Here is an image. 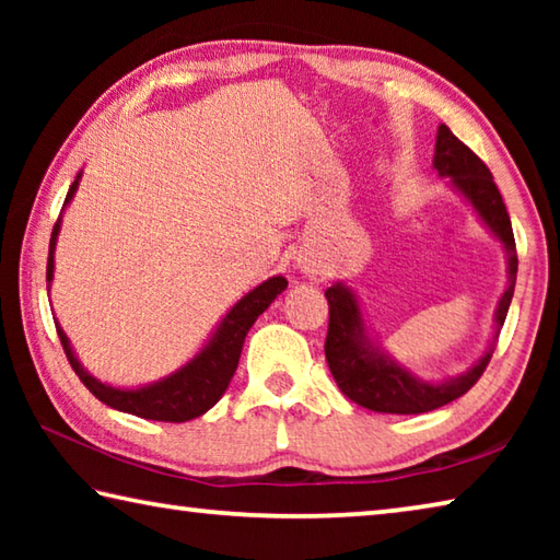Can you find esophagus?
I'll return each mask as SVG.
<instances>
[{"label": "esophagus", "mask_w": 560, "mask_h": 560, "mask_svg": "<svg viewBox=\"0 0 560 560\" xmlns=\"http://www.w3.org/2000/svg\"><path fill=\"white\" fill-rule=\"evenodd\" d=\"M306 271H314V267H306Z\"/></svg>", "instance_id": "34e87169"}]
</instances>
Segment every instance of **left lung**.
<instances>
[{
    "label": "left lung",
    "instance_id": "8db88e82",
    "mask_svg": "<svg viewBox=\"0 0 560 560\" xmlns=\"http://www.w3.org/2000/svg\"><path fill=\"white\" fill-rule=\"evenodd\" d=\"M432 167L440 177H447L454 192L462 195L471 207L481 224L497 236L506 252V289L501 293L494 311V336L489 340L477 363L457 377H447L442 383H430L412 375L402 368L387 350L377 343L365 326L363 311L358 296L343 281H336L326 289L328 299V336H326V360L330 375L338 383L340 393L360 407L387 415H420L438 410V407L457 400L487 371L491 353L497 348L499 330L504 326L511 299L516 287V244L511 232V220L506 205L501 200L499 187L494 185L489 167L471 153V150L454 136L447 126L438 128Z\"/></svg>",
    "mask_w": 560,
    "mask_h": 560
}]
</instances>
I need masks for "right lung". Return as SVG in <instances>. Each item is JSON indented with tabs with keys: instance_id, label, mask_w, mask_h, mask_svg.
I'll use <instances>...</instances> for the list:
<instances>
[{
	"instance_id": "add662e5",
	"label": "right lung",
	"mask_w": 560,
	"mask_h": 560,
	"mask_svg": "<svg viewBox=\"0 0 560 560\" xmlns=\"http://www.w3.org/2000/svg\"><path fill=\"white\" fill-rule=\"evenodd\" d=\"M79 183H81V173L75 175L69 195H66L63 210L71 205L75 189H79ZM59 232H61V214L54 224L51 242H49V261H46V283H49V287L46 289H51V281H54V252H56ZM287 287L289 281L283 277H271L264 283H259L257 289L244 293V296L236 301L230 311H226L220 324H217L214 334L200 348V353L189 358L185 365H179L175 373H170L155 383H148L140 387H113L108 383H101L98 377H93L86 368L81 365V360L75 358L71 340L63 334L59 320L54 318V324H56V330H59L66 358H69L75 375L81 377V383L86 385L101 402H106L108 407H113V410L145 417V420L187 422L205 415L224 395L226 387H230L236 365H240L246 334H249L254 320H257L264 311L271 306V301L277 299Z\"/></svg>"
}]
</instances>
